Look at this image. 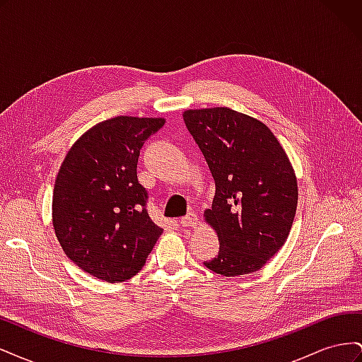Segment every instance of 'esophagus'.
Masks as SVG:
<instances>
[{
    "label": "esophagus",
    "instance_id": "obj_1",
    "mask_svg": "<svg viewBox=\"0 0 362 362\" xmlns=\"http://www.w3.org/2000/svg\"><path fill=\"white\" fill-rule=\"evenodd\" d=\"M198 214L196 213H189V214H185L184 217H181V225L182 226H194L196 223H198Z\"/></svg>",
    "mask_w": 362,
    "mask_h": 362
}]
</instances>
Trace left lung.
Returning a JSON list of instances; mask_svg holds the SVG:
<instances>
[{
  "label": "left lung",
  "instance_id": "8db88e82",
  "mask_svg": "<svg viewBox=\"0 0 362 362\" xmlns=\"http://www.w3.org/2000/svg\"><path fill=\"white\" fill-rule=\"evenodd\" d=\"M216 182L205 221L218 254L204 261L223 276L259 270L286 243L298 206V181L286 151L259 120L228 107L184 113Z\"/></svg>",
  "mask_w": 362,
  "mask_h": 362
}]
</instances>
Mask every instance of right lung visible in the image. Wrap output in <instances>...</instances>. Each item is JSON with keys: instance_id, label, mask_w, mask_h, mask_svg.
<instances>
[{"instance_id": "right-lung-1", "label": "right lung", "mask_w": 362, "mask_h": 362, "mask_svg": "<svg viewBox=\"0 0 362 362\" xmlns=\"http://www.w3.org/2000/svg\"><path fill=\"white\" fill-rule=\"evenodd\" d=\"M163 125L158 117L104 120L75 141L59 170L56 235L68 258L98 279L122 282L137 275L163 233L137 180L140 149Z\"/></svg>"}]
</instances>
